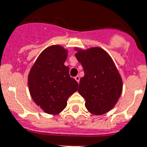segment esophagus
<instances>
[{
  "label": "esophagus",
  "instance_id": "obj_1",
  "mask_svg": "<svg viewBox=\"0 0 147 147\" xmlns=\"http://www.w3.org/2000/svg\"><path fill=\"white\" fill-rule=\"evenodd\" d=\"M75 79L76 80V81H77L78 83H79V81H80V77H79L78 75H77V76L75 78Z\"/></svg>",
  "mask_w": 147,
  "mask_h": 147
}]
</instances>
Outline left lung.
<instances>
[{
  "instance_id": "8db88e82",
  "label": "left lung",
  "mask_w": 147,
  "mask_h": 147,
  "mask_svg": "<svg viewBox=\"0 0 147 147\" xmlns=\"http://www.w3.org/2000/svg\"><path fill=\"white\" fill-rule=\"evenodd\" d=\"M75 49L84 71L78 92L86 100L85 107L95 115L105 114L115 106L121 95V75L110 55L100 47Z\"/></svg>"
}]
</instances>
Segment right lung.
<instances>
[{
    "label": "right lung",
    "mask_w": 147,
    "mask_h": 147,
    "mask_svg": "<svg viewBox=\"0 0 147 147\" xmlns=\"http://www.w3.org/2000/svg\"><path fill=\"white\" fill-rule=\"evenodd\" d=\"M68 50L60 45L46 48L39 55L28 75L29 93L35 104L47 114L58 115L66 108L69 97L78 84L64 65Z\"/></svg>",
    "instance_id": "right-lung-1"
}]
</instances>
